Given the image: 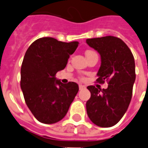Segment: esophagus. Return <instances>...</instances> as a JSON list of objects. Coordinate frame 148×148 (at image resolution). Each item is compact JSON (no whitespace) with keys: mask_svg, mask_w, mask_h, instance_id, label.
<instances>
[{"mask_svg":"<svg viewBox=\"0 0 148 148\" xmlns=\"http://www.w3.org/2000/svg\"><path fill=\"white\" fill-rule=\"evenodd\" d=\"M86 86H84V85H83V84H79V89L80 90H83V89H84Z\"/></svg>","mask_w":148,"mask_h":148,"instance_id":"esophagus-1","label":"esophagus"}]
</instances>
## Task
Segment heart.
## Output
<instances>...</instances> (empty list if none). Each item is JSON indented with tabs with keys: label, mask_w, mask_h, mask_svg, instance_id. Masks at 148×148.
<instances>
[{
	"label": "heart",
	"mask_w": 148,
	"mask_h": 148,
	"mask_svg": "<svg viewBox=\"0 0 148 148\" xmlns=\"http://www.w3.org/2000/svg\"><path fill=\"white\" fill-rule=\"evenodd\" d=\"M90 51H86V53H87V52H90Z\"/></svg>",
	"instance_id": "1"
}]
</instances>
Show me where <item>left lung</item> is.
Here are the masks:
<instances>
[{
  "mask_svg": "<svg viewBox=\"0 0 148 148\" xmlns=\"http://www.w3.org/2000/svg\"><path fill=\"white\" fill-rule=\"evenodd\" d=\"M87 45L100 55L101 65L97 81H107L106 89L88 86L90 98L86 103L90 119L97 126L109 128L119 122L128 109L135 80L134 56L127 45L115 36L93 38Z\"/></svg>",
  "mask_w": 148,
  "mask_h": 148,
  "instance_id": "8db88e82",
  "label": "left lung"
}]
</instances>
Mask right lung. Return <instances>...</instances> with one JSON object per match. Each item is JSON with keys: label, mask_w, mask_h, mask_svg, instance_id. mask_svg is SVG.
<instances>
[{"label": "right lung", "mask_w": 148, "mask_h": 148, "mask_svg": "<svg viewBox=\"0 0 148 148\" xmlns=\"http://www.w3.org/2000/svg\"><path fill=\"white\" fill-rule=\"evenodd\" d=\"M78 42H63L43 37L32 43L22 66L20 86L26 105L39 122L54 124L62 120L79 90L77 84H62L55 77L64 69Z\"/></svg>", "instance_id": "add662e5"}]
</instances>
